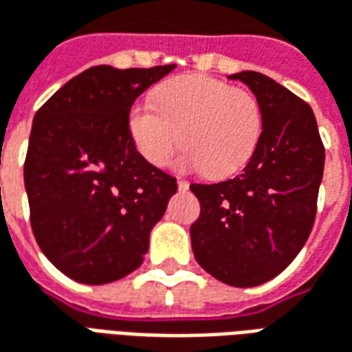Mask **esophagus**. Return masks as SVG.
I'll list each match as a JSON object with an SVG mask.
<instances>
[{"label": "esophagus", "instance_id": "1", "mask_svg": "<svg viewBox=\"0 0 352 352\" xmlns=\"http://www.w3.org/2000/svg\"><path fill=\"white\" fill-rule=\"evenodd\" d=\"M178 189H180V191H188V189H189V182L178 180Z\"/></svg>", "mask_w": 352, "mask_h": 352}]
</instances>
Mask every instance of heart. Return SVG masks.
<instances>
[{
    "label": "heart",
    "mask_w": 352,
    "mask_h": 352,
    "mask_svg": "<svg viewBox=\"0 0 352 352\" xmlns=\"http://www.w3.org/2000/svg\"><path fill=\"white\" fill-rule=\"evenodd\" d=\"M153 102L132 106L129 131L142 157L155 166H164L184 144V166L221 178L243 168L260 140L256 96L220 79L174 77L157 89Z\"/></svg>",
    "instance_id": "1"
}]
</instances>
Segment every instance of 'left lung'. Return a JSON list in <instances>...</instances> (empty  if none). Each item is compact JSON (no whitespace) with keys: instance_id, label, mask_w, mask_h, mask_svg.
I'll return each mask as SVG.
<instances>
[{"instance_id":"1","label":"left lung","mask_w":352,"mask_h":352,"mask_svg":"<svg viewBox=\"0 0 352 352\" xmlns=\"http://www.w3.org/2000/svg\"><path fill=\"white\" fill-rule=\"evenodd\" d=\"M248 85L261 134L243 172L220 184H191L201 203L191 226L197 263L236 288L260 286L290 265L309 239L322 182L324 146L307 102L258 72L229 76Z\"/></svg>"}]
</instances>
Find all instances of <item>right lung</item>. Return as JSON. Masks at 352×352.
<instances>
[{
    "label": "right lung",
    "mask_w": 352,
    "mask_h": 352,
    "mask_svg": "<svg viewBox=\"0 0 352 352\" xmlns=\"http://www.w3.org/2000/svg\"><path fill=\"white\" fill-rule=\"evenodd\" d=\"M176 64L92 66L52 94L34 117L24 186L39 248L83 284H108L138 269L176 178L138 153L129 111Z\"/></svg>",
    "instance_id": "add662e5"
}]
</instances>
